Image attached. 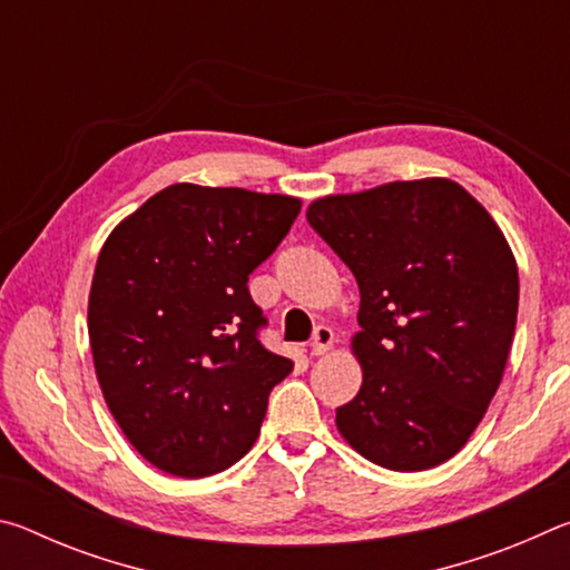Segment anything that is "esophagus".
<instances>
[{
  "instance_id": "esophagus-1",
  "label": "esophagus",
  "mask_w": 570,
  "mask_h": 570,
  "mask_svg": "<svg viewBox=\"0 0 570 570\" xmlns=\"http://www.w3.org/2000/svg\"><path fill=\"white\" fill-rule=\"evenodd\" d=\"M334 346V332L330 326H316L314 336H312V344H308V350H312L314 356L326 354Z\"/></svg>"
}]
</instances>
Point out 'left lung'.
<instances>
[{"label": "left lung", "instance_id": "8db88e82", "mask_svg": "<svg viewBox=\"0 0 570 570\" xmlns=\"http://www.w3.org/2000/svg\"><path fill=\"white\" fill-rule=\"evenodd\" d=\"M306 220L360 286L362 387L336 430L374 465H442L488 412L513 344L520 284L503 230L450 178L316 198Z\"/></svg>", "mask_w": 570, "mask_h": 570}]
</instances>
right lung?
<instances>
[{
	"label": "right lung",
	"instance_id": "right-lung-1",
	"mask_svg": "<svg viewBox=\"0 0 570 570\" xmlns=\"http://www.w3.org/2000/svg\"><path fill=\"white\" fill-rule=\"evenodd\" d=\"M298 210L282 193L173 183L102 244L88 302L95 374L158 470L216 475L254 448L294 362L258 342L266 320L246 282Z\"/></svg>",
	"mask_w": 570,
	"mask_h": 570
}]
</instances>
